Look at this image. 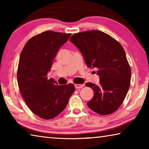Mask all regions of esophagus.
Here are the masks:
<instances>
[{"label":"esophagus","mask_w":149,"mask_h":149,"mask_svg":"<svg viewBox=\"0 0 149 149\" xmlns=\"http://www.w3.org/2000/svg\"><path fill=\"white\" fill-rule=\"evenodd\" d=\"M74 85H75V89H81V88L84 87V85L83 84H75Z\"/></svg>","instance_id":"34e87169"}]
</instances>
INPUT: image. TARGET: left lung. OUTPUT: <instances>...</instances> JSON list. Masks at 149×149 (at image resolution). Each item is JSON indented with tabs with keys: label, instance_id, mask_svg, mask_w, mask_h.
Listing matches in <instances>:
<instances>
[{
	"label": "left lung",
	"instance_id": "obj_1",
	"mask_svg": "<svg viewBox=\"0 0 149 149\" xmlns=\"http://www.w3.org/2000/svg\"><path fill=\"white\" fill-rule=\"evenodd\" d=\"M70 41L81 52L87 66L98 69L99 84H85L94 93L88 107L100 115L114 112L124 100L130 85L131 68L123 48L99 30L75 33Z\"/></svg>",
	"mask_w": 149,
	"mask_h": 149
}]
</instances>
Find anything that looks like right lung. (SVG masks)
Listing matches in <instances>:
<instances>
[{
	"instance_id": "obj_1",
	"label": "right lung",
	"mask_w": 149,
	"mask_h": 149,
	"mask_svg": "<svg viewBox=\"0 0 149 149\" xmlns=\"http://www.w3.org/2000/svg\"><path fill=\"white\" fill-rule=\"evenodd\" d=\"M71 33L47 31L31 37L25 45L17 68V84L26 104L45 120L56 117L75 91L74 84L58 85L47 74L58 50Z\"/></svg>"
}]
</instances>
